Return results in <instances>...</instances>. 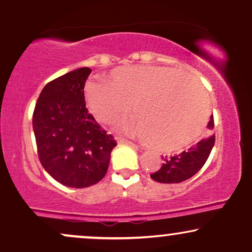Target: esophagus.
<instances>
[{"mask_svg": "<svg viewBox=\"0 0 252 252\" xmlns=\"http://www.w3.org/2000/svg\"><path fill=\"white\" fill-rule=\"evenodd\" d=\"M116 141H117V143H120V144H134V143L131 142V141L126 140V138L120 137V136H117V137H116Z\"/></svg>", "mask_w": 252, "mask_h": 252, "instance_id": "obj_1", "label": "esophagus"}]
</instances>
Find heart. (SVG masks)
I'll return each instance as SVG.
<instances>
[{
	"label": "heart",
	"mask_w": 252,
	"mask_h": 252,
	"mask_svg": "<svg viewBox=\"0 0 252 252\" xmlns=\"http://www.w3.org/2000/svg\"><path fill=\"white\" fill-rule=\"evenodd\" d=\"M85 98L91 114L106 124L126 114L131 103L135 116L122 128L162 152L190 146L210 117L209 98L200 84L164 66H121L110 72L108 83L86 84Z\"/></svg>",
	"instance_id": "b5f03b06"
}]
</instances>
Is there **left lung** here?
<instances>
[{"label": "left lung", "instance_id": "1", "mask_svg": "<svg viewBox=\"0 0 252 252\" xmlns=\"http://www.w3.org/2000/svg\"><path fill=\"white\" fill-rule=\"evenodd\" d=\"M207 126L210 130L215 128L213 117H211ZM215 141L216 136L211 135L209 137L202 138L195 146L184 150L179 155L162 158L163 163L161 168L150 174V178L158 182H162V184H179V182L192 178L207 161L211 150L215 146Z\"/></svg>", "mask_w": 252, "mask_h": 252}]
</instances>
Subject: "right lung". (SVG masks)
<instances>
[{
	"label": "right lung",
	"instance_id": "right-lung-1",
	"mask_svg": "<svg viewBox=\"0 0 252 252\" xmlns=\"http://www.w3.org/2000/svg\"><path fill=\"white\" fill-rule=\"evenodd\" d=\"M90 73L89 67H82L52 80L33 112L40 162L52 178L72 189L102 180L117 146L86 109L84 86Z\"/></svg>",
	"mask_w": 252,
	"mask_h": 252
}]
</instances>
